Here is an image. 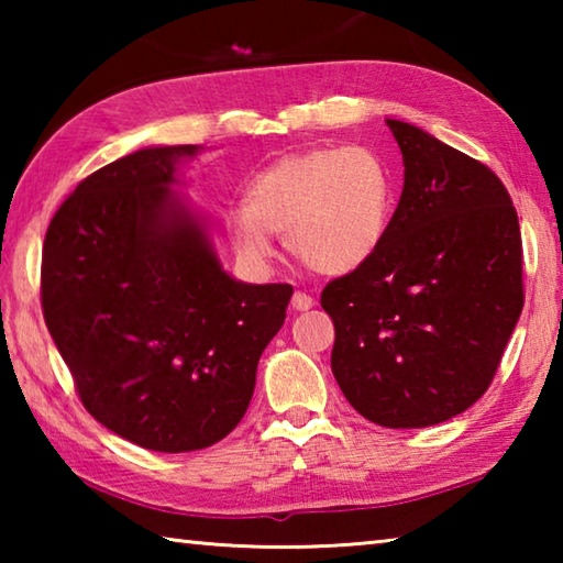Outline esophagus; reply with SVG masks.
I'll return each mask as SVG.
<instances>
[{
  "label": "esophagus",
  "instance_id": "34e87169",
  "mask_svg": "<svg viewBox=\"0 0 563 563\" xmlns=\"http://www.w3.org/2000/svg\"><path fill=\"white\" fill-rule=\"evenodd\" d=\"M290 305H292V310H298V312H302V310H310L312 305H316V300L310 298L308 292H302V290H298L292 295V300H290Z\"/></svg>",
  "mask_w": 563,
  "mask_h": 563
}]
</instances>
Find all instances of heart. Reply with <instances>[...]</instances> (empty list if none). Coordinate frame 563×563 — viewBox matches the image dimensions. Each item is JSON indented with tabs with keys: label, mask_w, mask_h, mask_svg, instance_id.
Listing matches in <instances>:
<instances>
[{
	"label": "heart",
	"mask_w": 563,
	"mask_h": 563,
	"mask_svg": "<svg viewBox=\"0 0 563 563\" xmlns=\"http://www.w3.org/2000/svg\"><path fill=\"white\" fill-rule=\"evenodd\" d=\"M395 188L383 158L367 146H320L290 154L245 188V208L225 228L245 263L273 255L285 235L295 261L320 275H347L385 243Z\"/></svg>",
	"instance_id": "b5f03b06"
}]
</instances>
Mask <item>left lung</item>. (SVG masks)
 <instances>
[{"instance_id":"left-lung-1","label":"left lung","mask_w":563,"mask_h":563,"mask_svg":"<svg viewBox=\"0 0 563 563\" xmlns=\"http://www.w3.org/2000/svg\"><path fill=\"white\" fill-rule=\"evenodd\" d=\"M405 188L379 251L320 295L332 375L369 422L412 430L487 393L523 308L521 231L499 176L422 129L387 121Z\"/></svg>"}]
</instances>
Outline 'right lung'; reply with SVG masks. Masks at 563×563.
Wrapping results in <instances>:
<instances>
[{"instance_id":"right-lung-1","label":"right lung","mask_w":563,"mask_h":563,"mask_svg":"<svg viewBox=\"0 0 563 563\" xmlns=\"http://www.w3.org/2000/svg\"><path fill=\"white\" fill-rule=\"evenodd\" d=\"M196 146L144 148L93 170L54 213L42 310L87 412L154 452H194L235 430L292 285L221 271L170 194Z\"/></svg>"}]
</instances>
